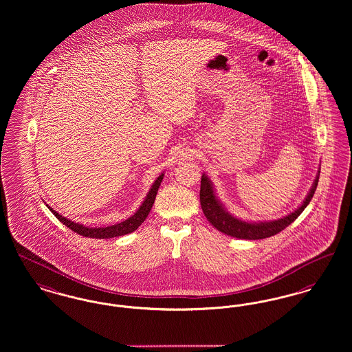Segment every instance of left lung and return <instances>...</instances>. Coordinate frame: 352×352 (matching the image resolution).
Listing matches in <instances>:
<instances>
[{"mask_svg":"<svg viewBox=\"0 0 352 352\" xmlns=\"http://www.w3.org/2000/svg\"><path fill=\"white\" fill-rule=\"evenodd\" d=\"M319 173H320V169L318 170V175L315 177L314 183L311 185V189L307 193L306 199L296 208L294 212H292L290 214H287L282 219H278V220L258 222L245 221V220H241V219L234 217L233 214H230L226 210V208L223 206V204L217 199L210 179L205 173H203L201 188H200V203H201L204 214H205L206 220L210 222L217 230H220L223 234H228L230 237H236L241 240H262V239L272 237V236L279 233L280 230H283L286 226H289L292 222H294L296 217L305 210V208L311 201L316 185L319 182Z\"/></svg>","mask_w":352,"mask_h":352,"instance_id":"8db88e82","label":"left lung"}]
</instances>
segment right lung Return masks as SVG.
<instances>
[{"instance_id": "1", "label": "right lung", "mask_w": 352, "mask_h": 352, "mask_svg": "<svg viewBox=\"0 0 352 352\" xmlns=\"http://www.w3.org/2000/svg\"><path fill=\"white\" fill-rule=\"evenodd\" d=\"M163 177H164V173H162L156 180L155 183L151 186L144 201L142 203V205L139 206V209L129 217L127 220L124 221L118 222L115 225L111 226H104V228H89V226H85L82 223H78V222L72 221L66 217H63L62 214H59L56 210H53V208H50L47 205V208L53 212V214L56 216V219L59 221L62 222L63 225H66L69 229H72L75 233H78L79 236H83V237H90V239H112V237H119V236H124V234H129L132 233L133 230H136L144 220L147 219L149 212H151V208L155 203V199H156V195H157V189L163 182Z\"/></svg>"}]
</instances>
